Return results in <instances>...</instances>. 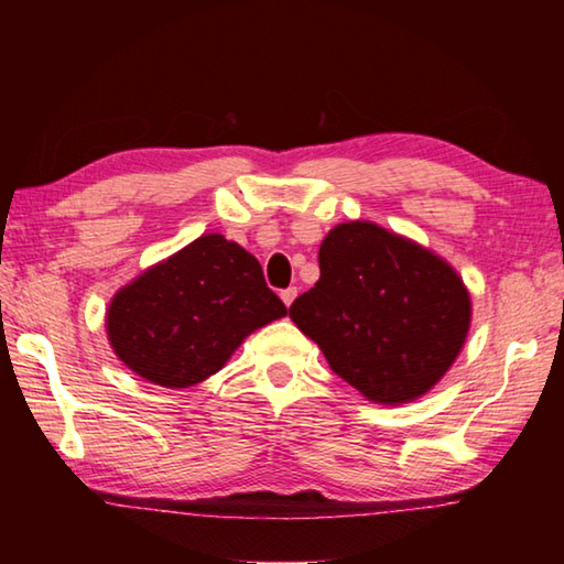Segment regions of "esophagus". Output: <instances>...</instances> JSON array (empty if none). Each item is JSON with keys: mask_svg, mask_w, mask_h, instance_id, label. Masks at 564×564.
<instances>
[{"mask_svg": "<svg viewBox=\"0 0 564 564\" xmlns=\"http://www.w3.org/2000/svg\"><path fill=\"white\" fill-rule=\"evenodd\" d=\"M295 295H299V291H295V289H285V291H281V301L285 303V308H291V303L295 301Z\"/></svg>", "mask_w": 564, "mask_h": 564, "instance_id": "esophagus-1", "label": "esophagus"}]
</instances>
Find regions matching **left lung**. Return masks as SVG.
I'll return each mask as SVG.
<instances>
[{"label":"left lung","instance_id":"obj_1","mask_svg":"<svg viewBox=\"0 0 564 564\" xmlns=\"http://www.w3.org/2000/svg\"><path fill=\"white\" fill-rule=\"evenodd\" d=\"M321 279L291 321L366 400L400 405L437 386L470 330V291L443 256L373 221L333 226Z\"/></svg>","mask_w":564,"mask_h":564}]
</instances>
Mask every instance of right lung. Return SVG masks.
<instances>
[{"instance_id":"add662e5","label":"right lung","mask_w":564,"mask_h":564,"mask_svg":"<svg viewBox=\"0 0 564 564\" xmlns=\"http://www.w3.org/2000/svg\"><path fill=\"white\" fill-rule=\"evenodd\" d=\"M283 316L256 256L221 234H204L113 293L107 338L139 378L191 388L218 373L253 330Z\"/></svg>"}]
</instances>
